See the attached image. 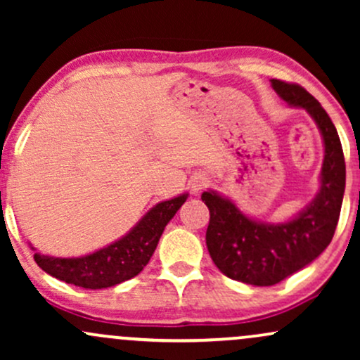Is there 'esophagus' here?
Listing matches in <instances>:
<instances>
[{"label": "esophagus", "instance_id": "obj_1", "mask_svg": "<svg viewBox=\"0 0 360 360\" xmlns=\"http://www.w3.org/2000/svg\"><path fill=\"white\" fill-rule=\"evenodd\" d=\"M189 186H191V191L194 194H198V193H201V189H205L206 186H208V179H206L205 176L196 174V176L191 177V181H189Z\"/></svg>", "mask_w": 360, "mask_h": 360}]
</instances>
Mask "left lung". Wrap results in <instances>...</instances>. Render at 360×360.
<instances>
[{
    "instance_id": "1",
    "label": "left lung",
    "mask_w": 360,
    "mask_h": 360,
    "mask_svg": "<svg viewBox=\"0 0 360 360\" xmlns=\"http://www.w3.org/2000/svg\"><path fill=\"white\" fill-rule=\"evenodd\" d=\"M272 89L291 108L304 110L323 140L320 188L286 221H260L249 217L230 198L208 189L201 200L210 210L206 247L214 266L226 278L272 286L311 264L332 242L345 191V160L337 128L326 111L298 84L271 79Z\"/></svg>"
}]
</instances>
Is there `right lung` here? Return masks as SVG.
I'll list each match as a JSON object with an SVG mask.
<instances>
[{"label":"right lung","instance_id":"obj_1","mask_svg":"<svg viewBox=\"0 0 360 360\" xmlns=\"http://www.w3.org/2000/svg\"><path fill=\"white\" fill-rule=\"evenodd\" d=\"M188 196V193H183L172 200L160 201L123 237L91 254L81 257H52L35 252V262L52 278L74 286L86 289L117 286L123 281L135 278L147 266L164 229ZM30 249L37 250L32 243Z\"/></svg>","mask_w":360,"mask_h":360}]
</instances>
